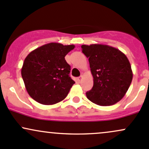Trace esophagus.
<instances>
[{"label": "esophagus", "instance_id": "esophagus-1", "mask_svg": "<svg viewBox=\"0 0 149 149\" xmlns=\"http://www.w3.org/2000/svg\"><path fill=\"white\" fill-rule=\"evenodd\" d=\"M82 79H83V76H79V77L78 78V81H79V82H81V81H82Z\"/></svg>", "mask_w": 149, "mask_h": 149}]
</instances>
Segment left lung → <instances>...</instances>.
I'll return each mask as SVG.
<instances>
[{
  "label": "left lung",
  "instance_id": "left-lung-1",
  "mask_svg": "<svg viewBox=\"0 0 149 149\" xmlns=\"http://www.w3.org/2000/svg\"><path fill=\"white\" fill-rule=\"evenodd\" d=\"M81 48L88 58L93 78V88L86 92L88 99L100 106H111L120 101L133 79L126 55L108 45H82Z\"/></svg>",
  "mask_w": 149,
  "mask_h": 149
}]
</instances>
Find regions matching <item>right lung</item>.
Instances as JSON below:
<instances>
[{
    "label": "right lung",
    "mask_w": 149,
    "mask_h": 149,
    "mask_svg": "<svg viewBox=\"0 0 149 149\" xmlns=\"http://www.w3.org/2000/svg\"><path fill=\"white\" fill-rule=\"evenodd\" d=\"M74 45L49 43L26 56L21 76L30 96L43 105L63 101L75 84L69 76L70 66L65 60Z\"/></svg>",
    "instance_id": "obj_1"
}]
</instances>
